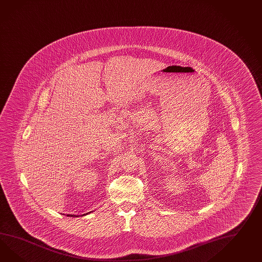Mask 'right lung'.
I'll use <instances>...</instances> for the list:
<instances>
[{"mask_svg": "<svg viewBox=\"0 0 262 262\" xmlns=\"http://www.w3.org/2000/svg\"><path fill=\"white\" fill-rule=\"evenodd\" d=\"M90 213H92V212H89V213H87V214H90ZM87 214H83V215H81V217H82V216H85V215H87ZM67 216H68V215H67ZM79 216H80V215H78V216H77V215H71V217H79Z\"/></svg>", "mask_w": 262, "mask_h": 262, "instance_id": "1", "label": "right lung"}]
</instances>
